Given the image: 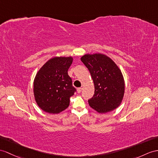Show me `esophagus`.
Here are the masks:
<instances>
[{
    "label": "esophagus",
    "instance_id": "esophagus-1",
    "mask_svg": "<svg viewBox=\"0 0 158 158\" xmlns=\"http://www.w3.org/2000/svg\"><path fill=\"white\" fill-rule=\"evenodd\" d=\"M82 90V88H77V92H78V93L81 92Z\"/></svg>",
    "mask_w": 158,
    "mask_h": 158
}]
</instances>
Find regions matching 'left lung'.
Masks as SVG:
<instances>
[{
  "instance_id": "1",
  "label": "left lung",
  "mask_w": 158,
  "mask_h": 158,
  "mask_svg": "<svg viewBox=\"0 0 158 158\" xmlns=\"http://www.w3.org/2000/svg\"><path fill=\"white\" fill-rule=\"evenodd\" d=\"M80 60L89 70L94 85V94L88 100L90 106L99 113L118 108L125 94V80L120 68L102 53L85 54Z\"/></svg>"
}]
</instances>
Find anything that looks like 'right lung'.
Segmentation results:
<instances>
[{"label":"right lung","mask_w":158,"mask_h":158,"mask_svg":"<svg viewBox=\"0 0 158 158\" xmlns=\"http://www.w3.org/2000/svg\"><path fill=\"white\" fill-rule=\"evenodd\" d=\"M73 57H54L37 72L33 82V94L38 106L46 113L57 114L67 109L76 88L68 74Z\"/></svg>","instance_id":"obj_1"}]
</instances>
